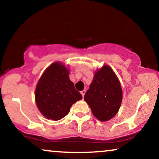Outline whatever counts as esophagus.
Segmentation results:
<instances>
[{"mask_svg":"<svg viewBox=\"0 0 159 159\" xmlns=\"http://www.w3.org/2000/svg\"><path fill=\"white\" fill-rule=\"evenodd\" d=\"M85 92L86 91L84 90H82L81 92H80V93H81L82 94V97H84V94H85Z\"/></svg>","mask_w":159,"mask_h":159,"instance_id":"obj_1","label":"esophagus"}]
</instances>
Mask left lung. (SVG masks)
I'll use <instances>...</instances> for the list:
<instances>
[{
    "instance_id": "obj_1",
    "label": "left lung",
    "mask_w": 159,
    "mask_h": 159,
    "mask_svg": "<svg viewBox=\"0 0 159 159\" xmlns=\"http://www.w3.org/2000/svg\"><path fill=\"white\" fill-rule=\"evenodd\" d=\"M84 99L94 116L101 121L110 120L118 113L122 101V89L109 66L104 65L95 71Z\"/></svg>"
}]
</instances>
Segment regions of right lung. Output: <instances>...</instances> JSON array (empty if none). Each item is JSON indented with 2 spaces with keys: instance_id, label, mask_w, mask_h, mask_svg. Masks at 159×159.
<instances>
[{
  "instance_id": "obj_1",
  "label": "right lung",
  "mask_w": 159,
  "mask_h": 159,
  "mask_svg": "<svg viewBox=\"0 0 159 159\" xmlns=\"http://www.w3.org/2000/svg\"><path fill=\"white\" fill-rule=\"evenodd\" d=\"M69 70L61 62L50 65L38 80L35 103L48 119L58 121L69 114L73 103L82 98L69 77Z\"/></svg>"
}]
</instances>
